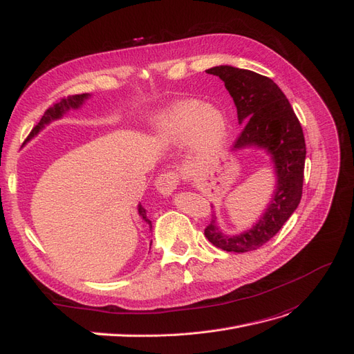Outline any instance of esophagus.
Listing matches in <instances>:
<instances>
[{"label":"esophagus","mask_w":354,"mask_h":354,"mask_svg":"<svg viewBox=\"0 0 354 354\" xmlns=\"http://www.w3.org/2000/svg\"><path fill=\"white\" fill-rule=\"evenodd\" d=\"M178 182H179V176L175 172H165L160 174L156 179V188L157 191L162 194L165 197H169L170 194H172L176 187H178Z\"/></svg>","instance_id":"obj_1"}]
</instances>
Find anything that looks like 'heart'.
I'll list each match as a JSON object with an SVG mask.
<instances>
[{
	"mask_svg": "<svg viewBox=\"0 0 354 354\" xmlns=\"http://www.w3.org/2000/svg\"><path fill=\"white\" fill-rule=\"evenodd\" d=\"M158 132L167 142L182 144L191 140L200 154L213 156L227 138V120L221 109L191 100L165 115L158 122Z\"/></svg>",
	"mask_w": 354,
	"mask_h": 354,
	"instance_id": "obj_1",
	"label": "heart"
}]
</instances>
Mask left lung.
Here are the masks:
<instances>
[{"mask_svg": "<svg viewBox=\"0 0 354 354\" xmlns=\"http://www.w3.org/2000/svg\"><path fill=\"white\" fill-rule=\"evenodd\" d=\"M206 72L225 82L235 102L238 122L244 123L234 150L259 147L270 156L275 166L277 189L266 212L252 230L225 235L213 214L204 230L209 241L225 252H252L278 234L301 200L306 160L303 129L290 101L272 79L232 66H216Z\"/></svg>", "mask_w": 354, "mask_h": 354, "instance_id": "1", "label": "left lung"}]
</instances>
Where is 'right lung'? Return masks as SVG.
Listing matches in <instances>:
<instances>
[{"mask_svg": "<svg viewBox=\"0 0 354 354\" xmlns=\"http://www.w3.org/2000/svg\"><path fill=\"white\" fill-rule=\"evenodd\" d=\"M88 97H89V94H76V95H69L67 98H62L59 102H55L54 106H51L50 109L45 110L44 116L41 118V120H39V123L37 124V127L32 129V132L29 133L26 141H29L30 138H33V136H35V135L45 127V124H48L50 122H53V120H55V119H60L66 111H69L71 109H79V107H81ZM138 213H140L141 218H142L148 225L151 226V221L147 218V212H145V209L141 206V204L138 206Z\"/></svg>", "mask_w": 354, "mask_h": 354, "instance_id": "1", "label": "right lung"}]
</instances>
